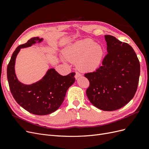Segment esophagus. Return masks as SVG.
Instances as JSON below:
<instances>
[{
  "label": "esophagus",
  "instance_id": "esophagus-1",
  "mask_svg": "<svg viewBox=\"0 0 149 149\" xmlns=\"http://www.w3.org/2000/svg\"><path fill=\"white\" fill-rule=\"evenodd\" d=\"M81 76V74L80 73H79L78 71H75V76L74 77L76 79H77L78 77H79V76Z\"/></svg>",
  "mask_w": 149,
  "mask_h": 149
}]
</instances>
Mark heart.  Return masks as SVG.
<instances>
[{
    "label": "heart",
    "mask_w": 149,
    "mask_h": 149,
    "mask_svg": "<svg viewBox=\"0 0 149 149\" xmlns=\"http://www.w3.org/2000/svg\"><path fill=\"white\" fill-rule=\"evenodd\" d=\"M103 54L102 47L90 39L76 42L64 52L67 60L76 63L79 68L84 71L97 68L101 63Z\"/></svg>",
    "instance_id": "heart-1"
}]
</instances>
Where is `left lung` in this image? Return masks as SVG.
<instances>
[{"label":"left lung","mask_w":149,"mask_h":149,"mask_svg":"<svg viewBox=\"0 0 149 149\" xmlns=\"http://www.w3.org/2000/svg\"><path fill=\"white\" fill-rule=\"evenodd\" d=\"M107 54L102 65L84 74L89 81L86 95L97 108L105 111L118 110L132 100L136 93L140 63L129 44L111 35L104 36Z\"/></svg>","instance_id":"left-lung-1"}]
</instances>
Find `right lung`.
Instances as JSON below:
<instances>
[{
    "instance_id": "add662e5",
    "label": "right lung",
    "mask_w": 149,
    "mask_h": 149,
    "mask_svg": "<svg viewBox=\"0 0 149 149\" xmlns=\"http://www.w3.org/2000/svg\"><path fill=\"white\" fill-rule=\"evenodd\" d=\"M42 40L43 38L33 37L18 47L12 54L7 70L8 85L16 102L30 113L39 116L56 111L63 102L68 89L75 81V73L62 76L53 68L48 70L42 79L32 84H22L17 79L15 73L17 54L22 48L30 47Z\"/></svg>"
}]
</instances>
